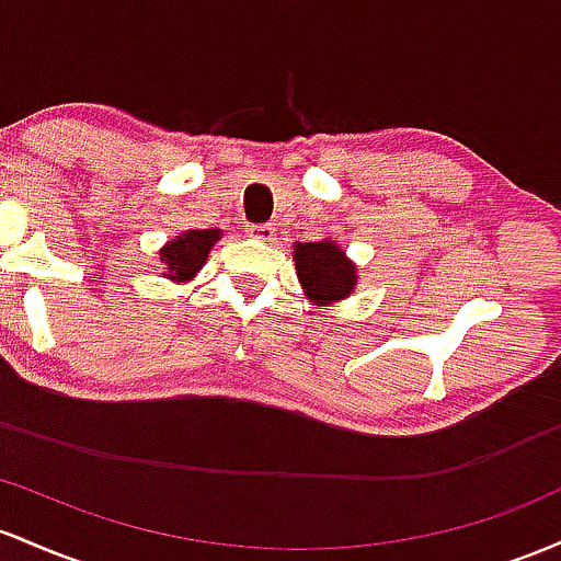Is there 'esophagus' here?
<instances>
[{"label": "esophagus", "instance_id": "1", "mask_svg": "<svg viewBox=\"0 0 561 561\" xmlns=\"http://www.w3.org/2000/svg\"><path fill=\"white\" fill-rule=\"evenodd\" d=\"M247 232L251 238H256V241H264V243L273 241V238H275L273 225H249Z\"/></svg>", "mask_w": 561, "mask_h": 561}]
</instances>
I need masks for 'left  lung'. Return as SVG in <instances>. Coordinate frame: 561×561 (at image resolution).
Listing matches in <instances>:
<instances>
[{"label": "left lung", "instance_id": "left-lung-1", "mask_svg": "<svg viewBox=\"0 0 561 561\" xmlns=\"http://www.w3.org/2000/svg\"><path fill=\"white\" fill-rule=\"evenodd\" d=\"M294 264L301 291L314 307H331L344 301L357 286V264L336 241L294 243Z\"/></svg>", "mask_w": 561, "mask_h": 561}]
</instances>
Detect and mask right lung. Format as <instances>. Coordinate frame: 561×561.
<instances>
[{
	"label": "right lung",
	"instance_id": "1",
	"mask_svg": "<svg viewBox=\"0 0 561 561\" xmlns=\"http://www.w3.org/2000/svg\"><path fill=\"white\" fill-rule=\"evenodd\" d=\"M219 238H222V230H185L174 236L172 241H167L159 249V260L163 264L161 278L174 283L196 278Z\"/></svg>",
	"mask_w": 561,
	"mask_h": 561
}]
</instances>
